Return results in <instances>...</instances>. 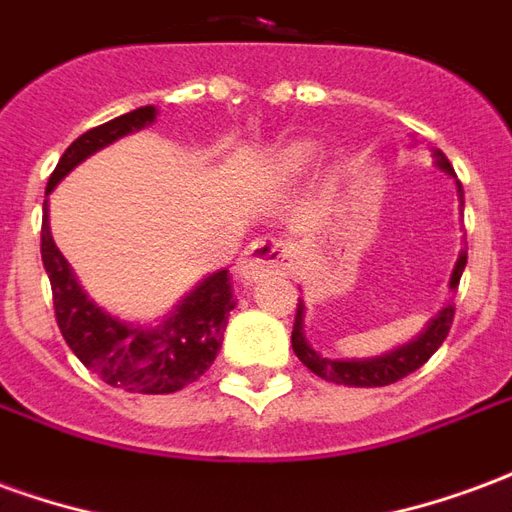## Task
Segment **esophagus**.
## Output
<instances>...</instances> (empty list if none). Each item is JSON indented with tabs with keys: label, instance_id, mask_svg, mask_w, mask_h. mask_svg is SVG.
Wrapping results in <instances>:
<instances>
[{
	"label": "esophagus",
	"instance_id": "obj_1",
	"mask_svg": "<svg viewBox=\"0 0 512 512\" xmlns=\"http://www.w3.org/2000/svg\"><path fill=\"white\" fill-rule=\"evenodd\" d=\"M290 263H293V246L277 241V238H260L255 244L246 246L235 274L244 285H252V282L274 277V274H288Z\"/></svg>",
	"mask_w": 512,
	"mask_h": 512
}]
</instances>
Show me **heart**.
Returning a JSON list of instances; mask_svg holds the SVG:
<instances>
[{
  "mask_svg": "<svg viewBox=\"0 0 512 512\" xmlns=\"http://www.w3.org/2000/svg\"><path fill=\"white\" fill-rule=\"evenodd\" d=\"M312 158V147L310 145H293L285 153V167L288 169H299L301 164H307Z\"/></svg>",
  "mask_w": 512,
  "mask_h": 512,
  "instance_id": "obj_1",
  "label": "heart"
}]
</instances>
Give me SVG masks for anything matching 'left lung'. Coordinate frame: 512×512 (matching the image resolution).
<instances>
[{
  "label": "left lung",
  "instance_id": "obj_1",
  "mask_svg": "<svg viewBox=\"0 0 512 512\" xmlns=\"http://www.w3.org/2000/svg\"><path fill=\"white\" fill-rule=\"evenodd\" d=\"M436 158V167L455 178L452 172V164L447 161V156L436 150L433 153ZM458 186V202L463 208V186L461 180H455ZM463 268H466V249H461L458 255V263L452 268L450 277V288H458L461 282ZM452 318H455V307L447 304L444 310L436 312V318H430L428 326L408 343L397 345L392 351H386L381 356H367V359H332V356H323L321 351H315L304 334V301L299 299V307H296V323H293V334H290V343H293V354L299 356L301 365L310 367L315 376L326 378L332 384H343V386H386L395 384L400 378H406L408 373H414L419 367L428 362L430 356L439 351V345L447 340L450 334Z\"/></svg>",
  "mask_w": 512,
  "mask_h": 512
}]
</instances>
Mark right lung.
Returning a JSON list of instances; mask_svg holds the SVG:
<instances>
[{"instance_id":"1","label":"right lung","mask_w":512,"mask_h":512,"mask_svg":"<svg viewBox=\"0 0 512 512\" xmlns=\"http://www.w3.org/2000/svg\"><path fill=\"white\" fill-rule=\"evenodd\" d=\"M156 106H139L128 115L90 128L62 153L60 164L51 172L46 197L71 169L84 158L98 153L123 136L142 131L156 120ZM40 257L49 274L54 312L65 343L79 356L87 370L101 376L109 386L142 392V395H169L189 386L213 365L227 329V318L235 310L233 285L227 268L197 282L175 304V310L156 326L120 321L117 315L98 307L87 290L79 285L71 263L54 244L49 227V200H43V230H40Z\"/></svg>"}]
</instances>
